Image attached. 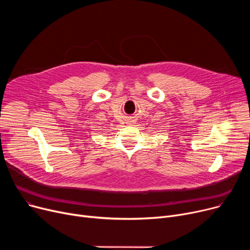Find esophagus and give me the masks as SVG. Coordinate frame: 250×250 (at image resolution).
Listing matches in <instances>:
<instances>
[{
  "instance_id": "obj_1",
  "label": "esophagus",
  "mask_w": 250,
  "mask_h": 250,
  "mask_svg": "<svg viewBox=\"0 0 250 250\" xmlns=\"http://www.w3.org/2000/svg\"><path fill=\"white\" fill-rule=\"evenodd\" d=\"M129 124H130V125H133V124H135V120H132V121H130V122H129Z\"/></svg>"
}]
</instances>
